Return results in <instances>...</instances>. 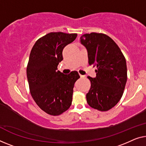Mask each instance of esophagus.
Wrapping results in <instances>:
<instances>
[{"instance_id": "esophagus-1", "label": "esophagus", "mask_w": 146, "mask_h": 146, "mask_svg": "<svg viewBox=\"0 0 146 146\" xmlns=\"http://www.w3.org/2000/svg\"><path fill=\"white\" fill-rule=\"evenodd\" d=\"M80 78H83V77H84V76L82 75H80Z\"/></svg>"}]
</instances>
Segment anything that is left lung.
Here are the masks:
<instances>
[{"mask_svg":"<svg viewBox=\"0 0 146 146\" xmlns=\"http://www.w3.org/2000/svg\"><path fill=\"white\" fill-rule=\"evenodd\" d=\"M80 41L87 50L89 65L97 67L96 77H88L91 87L86 102L91 108L106 111L123 96L127 80L125 58L114 40L105 34H84Z\"/></svg>","mask_w":146,"mask_h":146,"instance_id":"left-lung-1","label":"left lung"}]
</instances>
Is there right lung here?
Returning <instances> with one entry per match:
<instances>
[{
	"instance_id": "1",
	"label": "right lung",
	"mask_w": 146,
	"mask_h": 146,
	"mask_svg": "<svg viewBox=\"0 0 146 146\" xmlns=\"http://www.w3.org/2000/svg\"><path fill=\"white\" fill-rule=\"evenodd\" d=\"M77 36L50 33L36 40L30 53L27 67L30 92L38 107L49 115H59L71 105L74 84L80 76L76 71L64 75L57 67L63 60V49Z\"/></svg>"
}]
</instances>
